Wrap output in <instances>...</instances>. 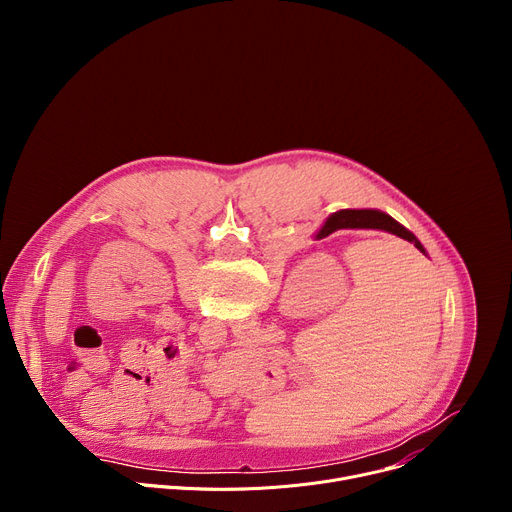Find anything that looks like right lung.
I'll list each match as a JSON object with an SVG mask.
<instances>
[{
    "label": "right lung",
    "instance_id": "1",
    "mask_svg": "<svg viewBox=\"0 0 512 512\" xmlns=\"http://www.w3.org/2000/svg\"><path fill=\"white\" fill-rule=\"evenodd\" d=\"M340 229H379V231H387L391 235H397V237L413 243L419 251H423L421 243L417 241V237L413 233H409L405 227H401L397 221H393L389 214L379 212V210H340V212L332 214L328 221L324 223L322 231L318 233V239H324V237H328V235H332L334 231H340Z\"/></svg>",
    "mask_w": 512,
    "mask_h": 512
}]
</instances>
